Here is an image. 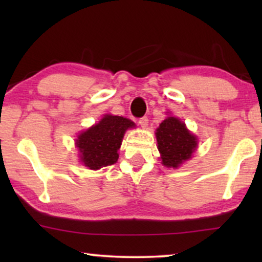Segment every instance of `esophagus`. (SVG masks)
I'll use <instances>...</instances> for the list:
<instances>
[{
    "label": "esophagus",
    "mask_w": 262,
    "mask_h": 262,
    "mask_svg": "<svg viewBox=\"0 0 262 262\" xmlns=\"http://www.w3.org/2000/svg\"><path fill=\"white\" fill-rule=\"evenodd\" d=\"M139 125H141L142 127H146L148 126V123H149V119H148V117L146 116H144V117H142V118H139Z\"/></svg>",
    "instance_id": "34e87169"
}]
</instances>
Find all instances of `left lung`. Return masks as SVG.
<instances>
[{
    "label": "left lung",
    "mask_w": 262,
    "mask_h": 262,
    "mask_svg": "<svg viewBox=\"0 0 262 262\" xmlns=\"http://www.w3.org/2000/svg\"><path fill=\"white\" fill-rule=\"evenodd\" d=\"M157 144L162 163L166 167L177 168L191 159L196 148V138L178 118L168 117L156 130Z\"/></svg>",
    "instance_id": "1"
}]
</instances>
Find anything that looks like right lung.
Listing matches in <instances>:
<instances>
[{
    "label": "right lung",
    "mask_w": 262,
    "mask_h": 262,
    "mask_svg": "<svg viewBox=\"0 0 262 262\" xmlns=\"http://www.w3.org/2000/svg\"><path fill=\"white\" fill-rule=\"evenodd\" d=\"M130 127H135L130 119L106 114L98 124L78 135L76 145L84 166L95 170L116 163L124 134Z\"/></svg>",
    "instance_id": "obj_1"
}]
</instances>
